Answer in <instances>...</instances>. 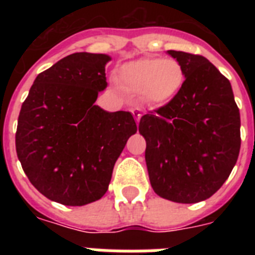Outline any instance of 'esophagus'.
Listing matches in <instances>:
<instances>
[{"label":"esophagus","mask_w":255,"mask_h":255,"mask_svg":"<svg viewBox=\"0 0 255 255\" xmlns=\"http://www.w3.org/2000/svg\"><path fill=\"white\" fill-rule=\"evenodd\" d=\"M132 115H133V118H135V120L139 123L140 122V118H141V112L139 111V110H132Z\"/></svg>","instance_id":"1"}]
</instances>
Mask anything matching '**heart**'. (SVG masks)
Instances as JSON below:
<instances>
[{
    "label": "heart",
    "mask_w": 255,
    "mask_h": 255,
    "mask_svg": "<svg viewBox=\"0 0 255 255\" xmlns=\"http://www.w3.org/2000/svg\"><path fill=\"white\" fill-rule=\"evenodd\" d=\"M120 78L129 90L143 92L148 102L165 104L181 91L185 70L173 58L145 57L123 66Z\"/></svg>",
    "instance_id": "1"
}]
</instances>
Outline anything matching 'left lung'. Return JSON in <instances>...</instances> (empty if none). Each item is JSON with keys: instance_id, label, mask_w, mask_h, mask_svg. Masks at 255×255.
I'll list each match as a JSON object with an SVG mask.
<instances>
[{"instance_id": "left-lung-1", "label": "left lung", "mask_w": 255, "mask_h": 255, "mask_svg": "<svg viewBox=\"0 0 255 255\" xmlns=\"http://www.w3.org/2000/svg\"><path fill=\"white\" fill-rule=\"evenodd\" d=\"M185 70L173 99L141 116L145 163L156 194L194 204L229 177L241 148V119L228 78L205 57L168 50Z\"/></svg>"}]
</instances>
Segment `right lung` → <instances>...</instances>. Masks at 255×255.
Returning <instances> with one entry per match:
<instances>
[{"mask_svg": "<svg viewBox=\"0 0 255 255\" xmlns=\"http://www.w3.org/2000/svg\"><path fill=\"white\" fill-rule=\"evenodd\" d=\"M108 55L75 53L38 74L22 103L15 149L30 182L51 201L82 206L107 192L116 160L137 131L129 112L95 106Z\"/></svg>", "mask_w": 255, "mask_h": 255, "instance_id": "add662e5", "label": "right lung"}]
</instances>
